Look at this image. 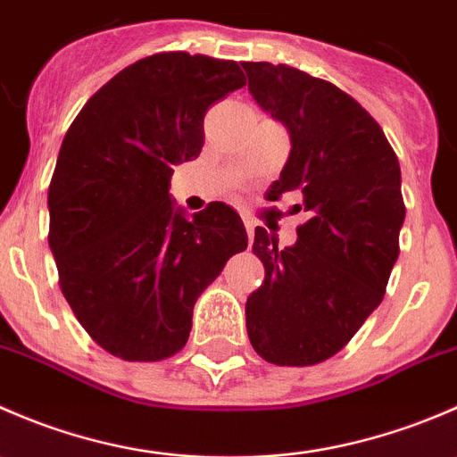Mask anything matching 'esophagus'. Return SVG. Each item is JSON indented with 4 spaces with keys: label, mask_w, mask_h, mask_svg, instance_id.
I'll list each match as a JSON object with an SVG mask.
<instances>
[{
    "label": "esophagus",
    "mask_w": 457,
    "mask_h": 457,
    "mask_svg": "<svg viewBox=\"0 0 457 457\" xmlns=\"http://www.w3.org/2000/svg\"><path fill=\"white\" fill-rule=\"evenodd\" d=\"M243 225H245V232L247 237H254V228H256V220L252 216H243Z\"/></svg>",
    "instance_id": "1"
}]
</instances>
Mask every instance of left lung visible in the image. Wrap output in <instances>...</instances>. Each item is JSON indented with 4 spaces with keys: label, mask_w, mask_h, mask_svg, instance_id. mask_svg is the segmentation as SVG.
I'll use <instances>...</instances> for the list:
<instances>
[{
    "label": "left lung",
    "mask_w": 457,
    "mask_h": 457,
    "mask_svg": "<svg viewBox=\"0 0 457 457\" xmlns=\"http://www.w3.org/2000/svg\"><path fill=\"white\" fill-rule=\"evenodd\" d=\"M252 96L285 123L292 152L271 199L298 190L310 219L298 241L256 228L265 280L245 305L261 358L307 367L338 353L380 305L400 254V163L376 119L331 81L285 63H243Z\"/></svg>",
    "instance_id": "obj_1"
}]
</instances>
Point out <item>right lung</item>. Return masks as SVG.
I'll use <instances>...</instances> for the list:
<instances>
[{"instance_id": "obj_1", "label": "right lung", "mask_w": 457, "mask_h": 457, "mask_svg": "<svg viewBox=\"0 0 457 457\" xmlns=\"http://www.w3.org/2000/svg\"><path fill=\"white\" fill-rule=\"evenodd\" d=\"M243 86L237 62L156 53L101 86L63 137L48 187L59 287L121 361L181 352L196 298L247 247L225 203L190 220L170 199L174 165L201 154L207 108Z\"/></svg>"}]
</instances>
